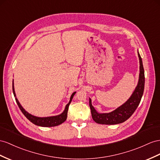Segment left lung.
Segmentation results:
<instances>
[{"mask_svg": "<svg viewBox=\"0 0 160 160\" xmlns=\"http://www.w3.org/2000/svg\"><path fill=\"white\" fill-rule=\"evenodd\" d=\"M138 56L140 63V72L137 86L135 88L132 95L125 103L116 109L109 113H99L94 108L91 99L89 98V105L91 110L92 118L97 124L113 125L120 124L127 120L132 115L140 103L145 87V72L142 61L138 51Z\"/></svg>", "mask_w": 160, "mask_h": 160, "instance_id": "obj_1", "label": "left lung"}]
</instances>
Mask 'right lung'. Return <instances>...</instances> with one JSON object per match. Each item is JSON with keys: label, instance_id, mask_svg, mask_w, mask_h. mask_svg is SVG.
Returning a JSON list of instances; mask_svg holds the SVG:
<instances>
[{"label": "right lung", "instance_id": "obj_1", "mask_svg": "<svg viewBox=\"0 0 160 160\" xmlns=\"http://www.w3.org/2000/svg\"><path fill=\"white\" fill-rule=\"evenodd\" d=\"M13 92L14 97L15 98L16 102H17L19 109L22 111V112L23 113V115L25 116L28 120H29L31 122L33 123V124H34L35 125H37L39 126H42V127L56 126H58L61 124H62L63 122H64L65 120H66L67 116H68V111L69 105V104H70L73 96H74V95L76 92H74L72 93V95H71V97H70V99H69V103L66 105V106H65L64 111L61 114H59V115L54 116H49V117H37V116L32 115V114L28 113L27 111H26V110L23 109V108L21 105V104H20L18 99H17V97H16L13 81Z\"/></svg>", "mask_w": 160, "mask_h": 160}]
</instances>
